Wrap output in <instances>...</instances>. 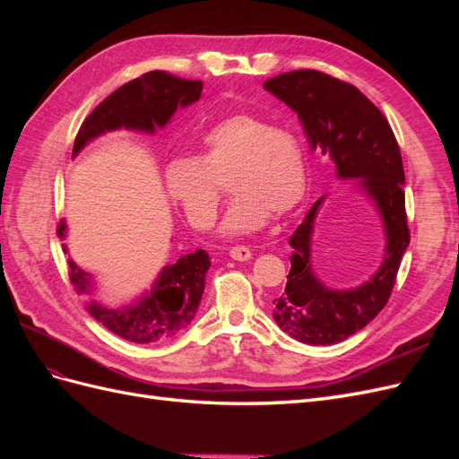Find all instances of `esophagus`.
<instances>
[{"label": "esophagus", "instance_id": "34e87169", "mask_svg": "<svg viewBox=\"0 0 459 459\" xmlns=\"http://www.w3.org/2000/svg\"><path fill=\"white\" fill-rule=\"evenodd\" d=\"M230 256H231L233 260L245 262V260H248V258L253 256V253H251V248H247V247H231V248H230Z\"/></svg>", "mask_w": 459, "mask_h": 459}]
</instances>
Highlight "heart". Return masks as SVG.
Returning <instances> with one entry per match:
<instances>
[{"label": "heart", "mask_w": 459, "mask_h": 459, "mask_svg": "<svg viewBox=\"0 0 459 459\" xmlns=\"http://www.w3.org/2000/svg\"><path fill=\"white\" fill-rule=\"evenodd\" d=\"M230 178L235 195L221 220L226 238L260 231L273 216L295 211L307 193V155L293 134L260 117L239 113L216 122L201 137L197 159L178 157L166 166L170 199L182 208L191 226H214L220 206L216 182Z\"/></svg>", "instance_id": "1"}]
</instances>
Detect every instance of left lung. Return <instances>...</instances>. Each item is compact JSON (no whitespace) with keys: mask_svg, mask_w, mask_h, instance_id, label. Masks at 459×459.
<instances>
[{"mask_svg":"<svg viewBox=\"0 0 459 459\" xmlns=\"http://www.w3.org/2000/svg\"><path fill=\"white\" fill-rule=\"evenodd\" d=\"M264 90L295 110L310 149L335 162L339 179H358L356 187L383 221L381 266L352 289L327 287L312 268L314 224L325 197L312 204L289 239L290 272L285 290L273 300L275 324L304 344H337L385 308L410 245L400 147L381 110L342 80L319 71H293L266 80Z\"/></svg>","mask_w":459,"mask_h":459,"instance_id":"8db88e82","label":"left lung"}]
</instances>
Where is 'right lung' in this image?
I'll return each instance as SVG.
<instances>
[{
    "label": "right lung",
    "instance_id": "add662e5",
    "mask_svg": "<svg viewBox=\"0 0 459 459\" xmlns=\"http://www.w3.org/2000/svg\"><path fill=\"white\" fill-rule=\"evenodd\" d=\"M203 82L184 80L162 71H152L117 91L110 93L103 103L93 108V113L82 124L73 147V159L95 137L113 130H134L155 134L170 122L178 108L189 107L201 100ZM66 224L61 221L57 235L65 239ZM63 251L68 253L66 245ZM71 281L80 295H91L95 281L91 275L76 266L68 258ZM211 268V258L206 251L197 248L179 258L176 264H166L160 270L151 290L120 308H108L91 299L88 312L115 335L132 342H162L182 333L197 314L203 299L204 277Z\"/></svg>",
    "mask_w": 459,
    "mask_h": 459
}]
</instances>
